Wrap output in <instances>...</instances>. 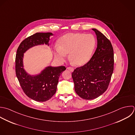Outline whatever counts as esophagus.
Instances as JSON below:
<instances>
[{"label": "esophagus", "mask_w": 135, "mask_h": 135, "mask_svg": "<svg viewBox=\"0 0 135 135\" xmlns=\"http://www.w3.org/2000/svg\"><path fill=\"white\" fill-rule=\"evenodd\" d=\"M67 69L68 70H69L70 71H71V72H73L74 70V69L73 67H67Z\"/></svg>", "instance_id": "1"}]
</instances>
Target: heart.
<instances>
[{
	"instance_id": "b5f03b06",
	"label": "heart",
	"mask_w": 135,
	"mask_h": 135,
	"mask_svg": "<svg viewBox=\"0 0 135 135\" xmlns=\"http://www.w3.org/2000/svg\"><path fill=\"white\" fill-rule=\"evenodd\" d=\"M96 46L95 37L90 33H69L60 39L59 46L55 47V57L64 62L69 54L71 61L77 66H81L89 61Z\"/></svg>"
}]
</instances>
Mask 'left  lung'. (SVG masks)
Masks as SVG:
<instances>
[{"mask_svg":"<svg viewBox=\"0 0 135 135\" xmlns=\"http://www.w3.org/2000/svg\"><path fill=\"white\" fill-rule=\"evenodd\" d=\"M92 29L97 36L96 50L86 64L72 73L76 93L86 100L95 99L106 91L114 71V50L110 41L97 29Z\"/></svg>","mask_w":135,"mask_h":135,"instance_id":"8db88e82","label":"left lung"}]
</instances>
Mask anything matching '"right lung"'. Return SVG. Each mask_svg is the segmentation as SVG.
<instances>
[{
	"mask_svg": "<svg viewBox=\"0 0 135 135\" xmlns=\"http://www.w3.org/2000/svg\"><path fill=\"white\" fill-rule=\"evenodd\" d=\"M53 35L51 32H37L23 40L17 50L16 76L25 94L37 102H46L53 96L56 92L59 77L66 68L64 66H49L38 74L30 75L24 69V53L35 46L44 44L49 46L50 37Z\"/></svg>",
	"mask_w": 135,
	"mask_h": 135,
	"instance_id": "add662e5",
	"label": "right lung"
}]
</instances>
